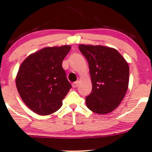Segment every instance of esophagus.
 Returning a JSON list of instances; mask_svg holds the SVG:
<instances>
[{"label": "esophagus", "instance_id": "esophagus-1", "mask_svg": "<svg viewBox=\"0 0 152 152\" xmlns=\"http://www.w3.org/2000/svg\"><path fill=\"white\" fill-rule=\"evenodd\" d=\"M79 81H75V82H73V84H72V86H73V88H76V87H78V85H79Z\"/></svg>", "mask_w": 152, "mask_h": 152}]
</instances>
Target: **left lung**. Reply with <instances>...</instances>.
Wrapping results in <instances>:
<instances>
[{"mask_svg":"<svg viewBox=\"0 0 152 152\" xmlns=\"http://www.w3.org/2000/svg\"><path fill=\"white\" fill-rule=\"evenodd\" d=\"M79 49L88 62L92 84L86 97L87 108L96 114H108L119 106L128 89V64L114 48L81 44Z\"/></svg>","mask_w":152,"mask_h":152,"instance_id":"left-lung-1","label":"left lung"}]
</instances>
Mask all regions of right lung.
Returning a JSON list of instances; mask_svg holds the SVG:
<instances>
[{"mask_svg":"<svg viewBox=\"0 0 152 152\" xmlns=\"http://www.w3.org/2000/svg\"><path fill=\"white\" fill-rule=\"evenodd\" d=\"M71 48L45 47L28 56L20 65L16 86L22 100L33 112L49 115L63 105L71 84L62 63Z\"/></svg>","mask_w":152,"mask_h":152,"instance_id":"add662e5","label":"right lung"}]
</instances>
